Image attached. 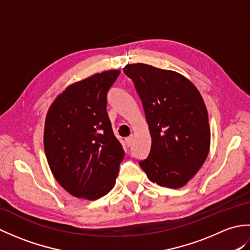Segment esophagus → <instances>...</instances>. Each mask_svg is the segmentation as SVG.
I'll return each mask as SVG.
<instances>
[{
  "instance_id": "obj_1",
  "label": "esophagus",
  "mask_w": 250,
  "mask_h": 250,
  "mask_svg": "<svg viewBox=\"0 0 250 250\" xmlns=\"http://www.w3.org/2000/svg\"><path fill=\"white\" fill-rule=\"evenodd\" d=\"M125 144H126V146H131L132 142H133V136H128V137H125Z\"/></svg>"
}]
</instances>
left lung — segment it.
<instances>
[{"label": "left lung", "mask_w": 250, "mask_h": 250, "mask_svg": "<svg viewBox=\"0 0 250 250\" xmlns=\"http://www.w3.org/2000/svg\"><path fill=\"white\" fill-rule=\"evenodd\" d=\"M134 83L151 136L140 167L152 183L183 187L203 166L210 146L208 115L199 90L174 71L134 63L124 67Z\"/></svg>", "instance_id": "8db88e82"}]
</instances>
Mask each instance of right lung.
<instances>
[{
  "label": "right lung",
  "mask_w": 250,
  "mask_h": 250,
  "mask_svg": "<svg viewBox=\"0 0 250 250\" xmlns=\"http://www.w3.org/2000/svg\"><path fill=\"white\" fill-rule=\"evenodd\" d=\"M120 71L68 86L48 109L44 148L49 167L68 193L97 200L113 189L125 151L111 130L107 92Z\"/></svg>",
  "instance_id": "add662e5"
}]
</instances>
